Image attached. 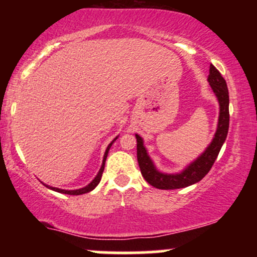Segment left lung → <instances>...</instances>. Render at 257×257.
Instances as JSON below:
<instances>
[{
    "mask_svg": "<svg viewBox=\"0 0 257 257\" xmlns=\"http://www.w3.org/2000/svg\"><path fill=\"white\" fill-rule=\"evenodd\" d=\"M208 82L214 94L216 95L220 106L217 128L213 140L206 147L205 151L198 156L193 162H191L184 170L175 174L159 172L151 157L149 156L146 147L144 146L143 138L139 134H135L138 143L137 155L139 167H140L144 179L153 187L159 188V190H175V188H184L196 184L209 173V170L213 167L215 159L219 156L221 147H222L227 138L229 126L228 89H227L225 78L221 76V73L217 71L214 65H210V69H209Z\"/></svg>",
    "mask_w": 257,
    "mask_h": 257,
    "instance_id": "1",
    "label": "left lung"
}]
</instances>
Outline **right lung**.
I'll use <instances>...</instances> for the list:
<instances>
[{"instance_id":"add662e5","label":"right lung","mask_w":257,"mask_h":257,"mask_svg":"<svg viewBox=\"0 0 257 257\" xmlns=\"http://www.w3.org/2000/svg\"><path fill=\"white\" fill-rule=\"evenodd\" d=\"M117 138H118V137H116V138H114L113 140H112L111 143L108 144V146L106 147V151H105L104 158H102V164H101V167H100V170H99V172H98V174H96V176H95V178L93 179V181H90V184H88L87 186H84V187H82V188H78V190H63V188L53 187V186H48V185H46V184H43V185L46 186V187H48V188H51V190L55 191V192H59V193H65V194H71V196H78V194L88 193V192H90V191H93L94 188H95L96 186L99 185L100 180H101L102 172H104V168H105V162H106V158H107L108 151H110V149H111L112 144H113L114 141L117 140Z\"/></svg>"}]
</instances>
